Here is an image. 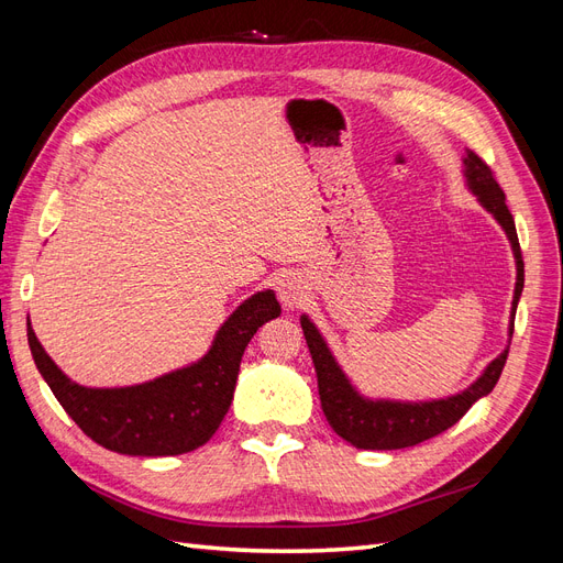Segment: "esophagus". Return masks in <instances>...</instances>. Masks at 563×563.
I'll return each instance as SVG.
<instances>
[{"mask_svg": "<svg viewBox=\"0 0 563 563\" xmlns=\"http://www.w3.org/2000/svg\"><path fill=\"white\" fill-rule=\"evenodd\" d=\"M277 294H279V300L291 308V305L300 302V298L305 294V282L296 275H284L277 282Z\"/></svg>", "mask_w": 563, "mask_h": 563, "instance_id": "obj_1", "label": "esophagus"}]
</instances>
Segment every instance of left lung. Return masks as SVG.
I'll list each match as a JSON object with an SVG mask.
<instances>
[{"instance_id":"8db88e82","label":"left lung","mask_w":563,"mask_h":563,"mask_svg":"<svg viewBox=\"0 0 563 563\" xmlns=\"http://www.w3.org/2000/svg\"><path fill=\"white\" fill-rule=\"evenodd\" d=\"M465 164V178L467 187L479 199L482 207L498 220L505 230L509 244L515 251L517 263V284H515V298H512V312H509V340L515 333V312L517 302L523 291V258L519 249V236L515 228V218L509 213L505 203V192L493 178V172L486 162L467 150L463 159ZM300 327L308 340V347L317 371V385H319V399L323 416L335 430L338 437L350 441L352 446L364 451H395L416 446L420 441H428L451 424L463 418L470 406L486 397L488 391L496 387L500 373L507 362L509 345L493 360L479 378H476L467 389L457 391L446 399H430V401H395V399H368L356 391V387L347 380L343 368L338 366L335 356L331 354L327 340L321 338L319 329L310 321L308 314L300 317Z\"/></svg>"}]
</instances>
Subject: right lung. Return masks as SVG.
<instances>
[{"label": "right lung", "mask_w": 563, "mask_h": 563, "mask_svg": "<svg viewBox=\"0 0 563 563\" xmlns=\"http://www.w3.org/2000/svg\"><path fill=\"white\" fill-rule=\"evenodd\" d=\"M282 314L275 291H258L218 329L199 362L131 387H84L44 352L27 321V343L65 413L96 444L124 455L190 453L216 434L232 404L244 350L265 321Z\"/></svg>", "instance_id": "1"}]
</instances>
